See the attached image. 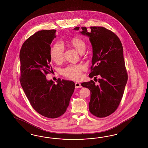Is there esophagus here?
Returning a JSON list of instances; mask_svg holds the SVG:
<instances>
[{
  "label": "esophagus",
  "mask_w": 148,
  "mask_h": 148,
  "mask_svg": "<svg viewBox=\"0 0 148 148\" xmlns=\"http://www.w3.org/2000/svg\"><path fill=\"white\" fill-rule=\"evenodd\" d=\"M75 88H81L82 86L81 85L80 83L79 82H75Z\"/></svg>",
  "instance_id": "esophagus-1"
}]
</instances>
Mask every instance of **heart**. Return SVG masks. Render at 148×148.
Returning <instances> with one entry per match:
<instances>
[{
    "label": "heart",
    "mask_w": 148,
    "mask_h": 148,
    "mask_svg": "<svg viewBox=\"0 0 148 148\" xmlns=\"http://www.w3.org/2000/svg\"><path fill=\"white\" fill-rule=\"evenodd\" d=\"M68 43L80 54L84 53L86 45L84 40L80 38H72L68 41ZM64 54V48L62 45L57 43L53 46L51 49L50 55L52 60L56 63L62 62ZM85 66L83 64L70 65L62 70V74L72 80H77L82 77V73L85 70Z\"/></svg>",
    "instance_id": "1"
}]
</instances>
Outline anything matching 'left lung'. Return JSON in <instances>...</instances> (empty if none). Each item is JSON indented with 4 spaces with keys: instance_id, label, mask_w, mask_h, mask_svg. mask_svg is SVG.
Masks as SVG:
<instances>
[{
    "instance_id": "left-lung-1",
    "label": "left lung",
    "mask_w": 148,
    "mask_h": 148,
    "mask_svg": "<svg viewBox=\"0 0 148 148\" xmlns=\"http://www.w3.org/2000/svg\"><path fill=\"white\" fill-rule=\"evenodd\" d=\"M80 27L74 30H79ZM82 27L80 33L88 36L92 46L93 57L89 77L97 79L82 82L81 86L90 91L89 110L99 118L108 116L114 112L121 103L127 81V74L121 42L116 35L105 27Z\"/></svg>"
}]
</instances>
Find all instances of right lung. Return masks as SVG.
I'll return each instance as SVG.
<instances>
[{
    "mask_svg": "<svg viewBox=\"0 0 148 148\" xmlns=\"http://www.w3.org/2000/svg\"><path fill=\"white\" fill-rule=\"evenodd\" d=\"M56 31L37 32L24 42L19 53L23 90L36 112L49 118H58L65 113L75 89L72 81L58 79L55 84L46 78L53 71L50 45L56 37Z\"/></svg>",
    "mask_w": 148,
    "mask_h": 148,
    "instance_id": "add662e5",
    "label": "right lung"
}]
</instances>
